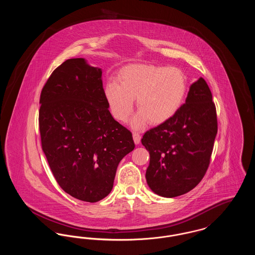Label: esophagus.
Here are the masks:
<instances>
[{
	"instance_id": "esophagus-1",
	"label": "esophagus",
	"mask_w": 255,
	"mask_h": 255,
	"mask_svg": "<svg viewBox=\"0 0 255 255\" xmlns=\"http://www.w3.org/2000/svg\"><path fill=\"white\" fill-rule=\"evenodd\" d=\"M133 142H134L135 144H138V143L140 142V138H141V136H140V134H139V133H136V132H133Z\"/></svg>"
}]
</instances>
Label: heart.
Returning <instances> with one entry per match:
<instances>
[{
    "mask_svg": "<svg viewBox=\"0 0 255 255\" xmlns=\"http://www.w3.org/2000/svg\"><path fill=\"white\" fill-rule=\"evenodd\" d=\"M119 82L111 81L104 96L112 115L121 122L131 116L136 97L138 112L131 121L134 129H141L149 122H168L183 104L187 79L177 67L133 65L122 70Z\"/></svg>",
    "mask_w": 255,
    "mask_h": 255,
    "instance_id": "obj_1",
    "label": "heart"
}]
</instances>
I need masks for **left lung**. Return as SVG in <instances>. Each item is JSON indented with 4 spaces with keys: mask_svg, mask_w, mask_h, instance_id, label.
Returning a JSON list of instances; mask_svg holds the SVG:
<instances>
[{
    "mask_svg": "<svg viewBox=\"0 0 255 255\" xmlns=\"http://www.w3.org/2000/svg\"><path fill=\"white\" fill-rule=\"evenodd\" d=\"M217 129L211 92L200 77L190 86L180 111L141 138L150 154L145 177L151 190L165 198L192 190L208 168Z\"/></svg>",
    "mask_w": 255,
    "mask_h": 255,
    "instance_id": "8db88e82",
    "label": "left lung"
}]
</instances>
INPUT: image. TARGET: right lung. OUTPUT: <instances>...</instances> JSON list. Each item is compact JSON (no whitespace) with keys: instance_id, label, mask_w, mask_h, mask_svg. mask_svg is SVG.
Instances as JSON below:
<instances>
[{"instance_id":"add662e5","label":"right lung","mask_w":255,"mask_h":255,"mask_svg":"<svg viewBox=\"0 0 255 255\" xmlns=\"http://www.w3.org/2000/svg\"><path fill=\"white\" fill-rule=\"evenodd\" d=\"M102 70L68 59L44 86L39 110L42 149L61 188L96 203L109 195L119 163L134 148L132 133L114 120Z\"/></svg>"}]
</instances>
